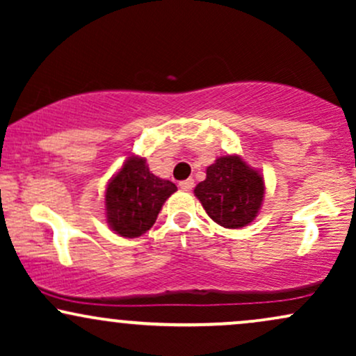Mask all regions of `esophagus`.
I'll list each match as a JSON object with an SVG mask.
<instances>
[{
    "instance_id": "34e87169",
    "label": "esophagus",
    "mask_w": 356,
    "mask_h": 356,
    "mask_svg": "<svg viewBox=\"0 0 356 356\" xmlns=\"http://www.w3.org/2000/svg\"><path fill=\"white\" fill-rule=\"evenodd\" d=\"M179 187H181L182 191H192V187H194V179H187V181L179 182Z\"/></svg>"
}]
</instances>
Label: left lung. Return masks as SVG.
Listing matches in <instances>:
<instances>
[{"mask_svg": "<svg viewBox=\"0 0 356 356\" xmlns=\"http://www.w3.org/2000/svg\"><path fill=\"white\" fill-rule=\"evenodd\" d=\"M207 216L227 229H238L257 216L264 181L239 155H224L207 167L206 181L194 189Z\"/></svg>", "mask_w": 356, "mask_h": 356, "instance_id": "left-lung-1", "label": "left lung"}]
</instances>
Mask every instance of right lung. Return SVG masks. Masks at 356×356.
I'll return each instance as SVG.
<instances>
[{"label":"right lung","mask_w":356,"mask_h":356,"mask_svg":"<svg viewBox=\"0 0 356 356\" xmlns=\"http://www.w3.org/2000/svg\"><path fill=\"white\" fill-rule=\"evenodd\" d=\"M177 191L149 170L145 159L129 157L105 191L107 222L124 238H138L154 226L162 206Z\"/></svg>","instance_id":"1"}]
</instances>
